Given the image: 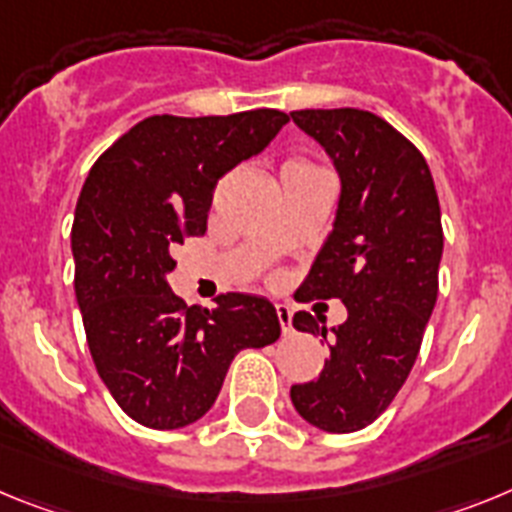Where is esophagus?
Returning a JSON list of instances; mask_svg holds the SVG:
<instances>
[{
	"label": "esophagus",
	"instance_id": "34e87169",
	"mask_svg": "<svg viewBox=\"0 0 512 512\" xmlns=\"http://www.w3.org/2000/svg\"><path fill=\"white\" fill-rule=\"evenodd\" d=\"M275 314H278V322H281V330H283V335H291L293 332V311H291V306L288 304H275Z\"/></svg>",
	"mask_w": 512,
	"mask_h": 512
}]
</instances>
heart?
Masks as SVG:
<instances>
[{"mask_svg":"<svg viewBox=\"0 0 512 512\" xmlns=\"http://www.w3.org/2000/svg\"><path fill=\"white\" fill-rule=\"evenodd\" d=\"M291 164H299V162H291Z\"/></svg>","mask_w":512,"mask_h":512,"instance_id":"obj_1","label":"heart"}]
</instances>
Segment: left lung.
Listing matches in <instances>:
<instances>
[{
	"mask_svg": "<svg viewBox=\"0 0 512 512\" xmlns=\"http://www.w3.org/2000/svg\"><path fill=\"white\" fill-rule=\"evenodd\" d=\"M291 118L340 175L335 224L296 296L348 309L319 379L291 386V402L314 428L355 433L389 407L417 361L438 299L441 206L425 157L379 115L337 108ZM293 327L327 340L309 311Z\"/></svg>",
	"mask_w": 512,
	"mask_h": 512,
	"instance_id": "8db88e82",
	"label": "left lung"
}]
</instances>
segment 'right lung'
I'll return each instance as SVG.
<instances>
[{
  "label": "right lung",
  "mask_w": 512,
  "mask_h": 512,
  "mask_svg": "<svg viewBox=\"0 0 512 512\" xmlns=\"http://www.w3.org/2000/svg\"><path fill=\"white\" fill-rule=\"evenodd\" d=\"M288 123L281 110L136 123L95 162L74 211V291L102 384L154 430L201 420L234 355L281 337L275 306L221 293L213 309L172 293V250L206 231L216 182Z\"/></svg>",
  "instance_id": "add662e5"
}]
</instances>
